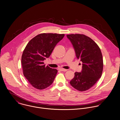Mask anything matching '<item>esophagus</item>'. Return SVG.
Returning <instances> with one entry per match:
<instances>
[{
	"label": "esophagus",
	"mask_w": 120,
	"mask_h": 120,
	"mask_svg": "<svg viewBox=\"0 0 120 120\" xmlns=\"http://www.w3.org/2000/svg\"><path fill=\"white\" fill-rule=\"evenodd\" d=\"M60 71H64V72H66L68 70L67 69H63V68H60Z\"/></svg>",
	"instance_id": "34e87169"
}]
</instances>
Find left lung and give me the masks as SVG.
<instances>
[{"instance_id": "1", "label": "left lung", "mask_w": 120, "mask_h": 120, "mask_svg": "<svg viewBox=\"0 0 120 120\" xmlns=\"http://www.w3.org/2000/svg\"><path fill=\"white\" fill-rule=\"evenodd\" d=\"M67 36L73 45L76 57L82 62L81 72H75L70 83L78 91H86L101 76L103 62L101 49L94 40L84 34H71Z\"/></svg>"}]
</instances>
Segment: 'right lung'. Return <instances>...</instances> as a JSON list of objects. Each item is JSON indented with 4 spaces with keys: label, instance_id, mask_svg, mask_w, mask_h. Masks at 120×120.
<instances>
[{
    "label": "right lung",
    "instance_id": "right-lung-1",
    "mask_svg": "<svg viewBox=\"0 0 120 120\" xmlns=\"http://www.w3.org/2000/svg\"><path fill=\"white\" fill-rule=\"evenodd\" d=\"M64 34H41L33 38L26 46L21 57L23 75L34 87L44 89L50 86L57 75L56 69L44 65Z\"/></svg>",
    "mask_w": 120,
    "mask_h": 120
}]
</instances>
